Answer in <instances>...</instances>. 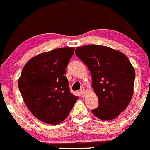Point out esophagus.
<instances>
[{
	"instance_id": "34e87169",
	"label": "esophagus",
	"mask_w": 150,
	"mask_h": 150,
	"mask_svg": "<svg viewBox=\"0 0 150 150\" xmlns=\"http://www.w3.org/2000/svg\"><path fill=\"white\" fill-rule=\"evenodd\" d=\"M80 92H81V96L83 97L84 96H85V94H86V91H85V89L84 88H81L80 90Z\"/></svg>"
}]
</instances>
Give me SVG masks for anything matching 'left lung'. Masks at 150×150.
<instances>
[{
	"instance_id": "left-lung-1",
	"label": "left lung",
	"mask_w": 150,
	"mask_h": 150,
	"mask_svg": "<svg viewBox=\"0 0 150 150\" xmlns=\"http://www.w3.org/2000/svg\"><path fill=\"white\" fill-rule=\"evenodd\" d=\"M75 53L91 71L92 87L99 100L93 114L105 121L117 117L127 107L133 93L135 73L128 58L104 45L78 47Z\"/></svg>"
}]
</instances>
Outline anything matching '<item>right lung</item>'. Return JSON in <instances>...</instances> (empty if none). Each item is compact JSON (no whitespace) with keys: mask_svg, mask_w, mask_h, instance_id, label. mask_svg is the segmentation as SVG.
<instances>
[{"mask_svg":"<svg viewBox=\"0 0 150 150\" xmlns=\"http://www.w3.org/2000/svg\"><path fill=\"white\" fill-rule=\"evenodd\" d=\"M74 52V47L54 49L31 58L23 68L19 91L31 114L44 123H61L79 99L64 76Z\"/></svg>","mask_w":150,"mask_h":150,"instance_id":"right-lung-1","label":"right lung"}]
</instances>
